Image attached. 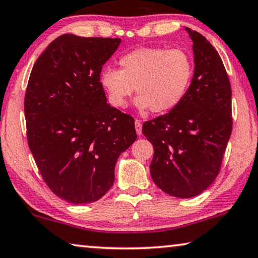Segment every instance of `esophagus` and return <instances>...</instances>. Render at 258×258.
Returning <instances> with one entry per match:
<instances>
[{
    "label": "esophagus",
    "instance_id": "esophagus-1",
    "mask_svg": "<svg viewBox=\"0 0 258 258\" xmlns=\"http://www.w3.org/2000/svg\"><path fill=\"white\" fill-rule=\"evenodd\" d=\"M136 131H137L138 136H141V133H142V124H141V120H139V119H137V120H136Z\"/></svg>",
    "mask_w": 258,
    "mask_h": 258
}]
</instances>
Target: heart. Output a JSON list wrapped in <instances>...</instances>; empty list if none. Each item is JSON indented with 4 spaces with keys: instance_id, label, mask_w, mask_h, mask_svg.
<instances>
[{
    "instance_id": "heart-1",
    "label": "heart",
    "mask_w": 258,
    "mask_h": 258,
    "mask_svg": "<svg viewBox=\"0 0 258 258\" xmlns=\"http://www.w3.org/2000/svg\"><path fill=\"white\" fill-rule=\"evenodd\" d=\"M119 67L105 68L99 76L110 104L125 107L136 88L138 107L156 114L174 110L183 101L194 74L190 55L180 48L133 49L119 59Z\"/></svg>"
}]
</instances>
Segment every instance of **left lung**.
<instances>
[{
  "mask_svg": "<svg viewBox=\"0 0 258 258\" xmlns=\"http://www.w3.org/2000/svg\"><path fill=\"white\" fill-rule=\"evenodd\" d=\"M186 30L194 41L195 74L185 97L142 125L154 146V183L178 198L201 195L213 183L233 127L232 88L221 57L205 37Z\"/></svg>",
  "mask_w": 258,
  "mask_h": 258,
  "instance_id": "left-lung-1",
  "label": "left lung"
}]
</instances>
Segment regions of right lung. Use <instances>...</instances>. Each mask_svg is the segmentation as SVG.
Instances as JSON below:
<instances>
[{"mask_svg": "<svg viewBox=\"0 0 258 258\" xmlns=\"http://www.w3.org/2000/svg\"><path fill=\"white\" fill-rule=\"evenodd\" d=\"M119 38L62 34L30 74L24 98L29 148L44 182L72 204L111 189L119 155L137 140L134 118L106 103L102 67Z\"/></svg>", "mask_w": 258, "mask_h": 258, "instance_id": "right-lung-1", "label": "right lung"}]
</instances>
